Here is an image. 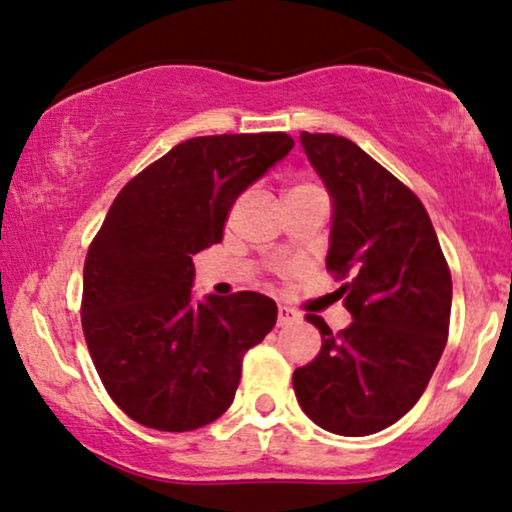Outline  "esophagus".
I'll return each instance as SVG.
<instances>
[{"mask_svg": "<svg viewBox=\"0 0 512 512\" xmlns=\"http://www.w3.org/2000/svg\"><path fill=\"white\" fill-rule=\"evenodd\" d=\"M297 318V311L290 309V306H278V326H290Z\"/></svg>", "mask_w": 512, "mask_h": 512, "instance_id": "34e87169", "label": "esophagus"}]
</instances>
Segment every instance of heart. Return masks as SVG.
Listing matches in <instances>:
<instances>
[{"mask_svg": "<svg viewBox=\"0 0 512 512\" xmlns=\"http://www.w3.org/2000/svg\"><path fill=\"white\" fill-rule=\"evenodd\" d=\"M309 186H311V184H297V186H292V189H309ZM292 189H290V191H292Z\"/></svg>", "mask_w": 512, "mask_h": 512, "instance_id": "b5f03b06", "label": "heart"}]
</instances>
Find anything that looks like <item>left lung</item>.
Listing matches in <instances>:
<instances>
[{"label":"left lung","mask_w":512,"mask_h":512,"mask_svg":"<svg viewBox=\"0 0 512 512\" xmlns=\"http://www.w3.org/2000/svg\"><path fill=\"white\" fill-rule=\"evenodd\" d=\"M302 146L333 198L326 266L345 280L354 321L333 333L321 316V352L292 376L311 422L340 436L395 424L422 398L448 340L453 280L417 194L350 138L302 131Z\"/></svg>","instance_id":"1"}]
</instances>
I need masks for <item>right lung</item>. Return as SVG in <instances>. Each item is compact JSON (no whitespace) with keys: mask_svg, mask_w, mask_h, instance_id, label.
<instances>
[{"mask_svg":"<svg viewBox=\"0 0 512 512\" xmlns=\"http://www.w3.org/2000/svg\"><path fill=\"white\" fill-rule=\"evenodd\" d=\"M292 146L282 131L189 138L107 210L83 266L81 326L102 386L134 422L194 431L232 405L244 354L278 306L258 292L196 304L191 256L222 242L237 196Z\"/></svg>","mask_w":512,"mask_h":512,"instance_id":"add662e5","label":"right lung"}]
</instances>
